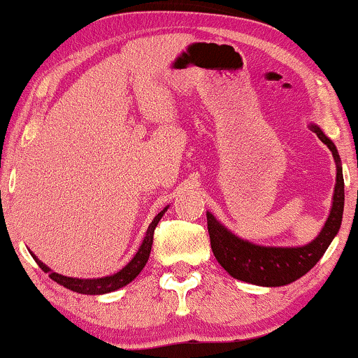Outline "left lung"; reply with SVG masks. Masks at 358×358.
<instances>
[{"instance_id":"1","label":"left lung","mask_w":358,"mask_h":358,"mask_svg":"<svg viewBox=\"0 0 358 358\" xmlns=\"http://www.w3.org/2000/svg\"><path fill=\"white\" fill-rule=\"evenodd\" d=\"M331 150L336 161V185L329 217L320 234L305 246H262L243 239L223 227L207 212L210 244L213 256L233 278L261 287H283L298 280L316 266L339 233L344 213V176L336 145L316 124L308 125Z\"/></svg>"}]
</instances>
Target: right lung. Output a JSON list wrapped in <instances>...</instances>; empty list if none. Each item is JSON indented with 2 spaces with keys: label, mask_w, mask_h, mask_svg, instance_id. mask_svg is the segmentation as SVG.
Wrapping results in <instances>:
<instances>
[{
  "label": "right lung",
  "mask_w": 358,
  "mask_h": 358,
  "mask_svg": "<svg viewBox=\"0 0 358 358\" xmlns=\"http://www.w3.org/2000/svg\"><path fill=\"white\" fill-rule=\"evenodd\" d=\"M169 205L168 207H164L161 212L156 215L153 218V222L150 223L148 229H146V234L143 238V241H141L138 251L134 257H131V261L127 264V266L119 271L114 275H107V277H101V278H73V277H66V275H62V273H57L53 272L50 267H47L45 264H43L41 259H37V256L34 252H31V256L36 259V262L38 264V267L42 268L43 272L48 273V277L52 278V280H55L57 283H60L68 290H73L76 293H83V295H104V293H109V292H115L119 290V288L129 285V283L136 278V275L143 271V267L146 266V262H148V257H150V252H151V246H153V234H155V228L158 227L159 220L163 218V215L168 212Z\"/></svg>",
  "instance_id": "right-lung-1"
}]
</instances>
